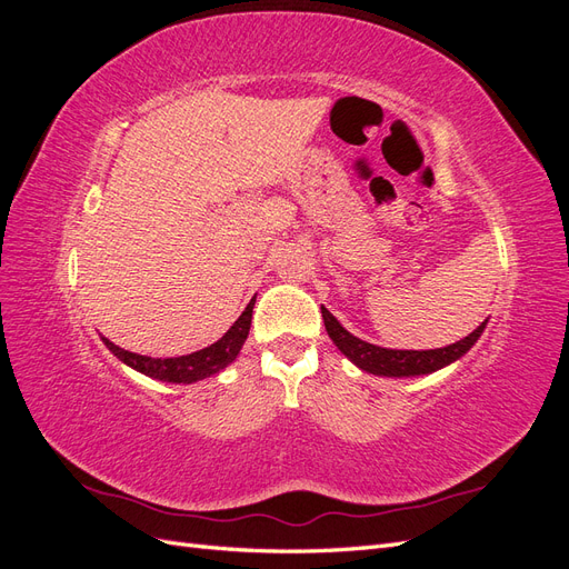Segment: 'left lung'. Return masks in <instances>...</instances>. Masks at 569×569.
<instances>
[{
    "label": "left lung",
    "mask_w": 569,
    "mask_h": 569,
    "mask_svg": "<svg viewBox=\"0 0 569 569\" xmlns=\"http://www.w3.org/2000/svg\"><path fill=\"white\" fill-rule=\"evenodd\" d=\"M320 311L325 320V330L335 341V347L347 356L356 368L377 377H418V375H432L446 366H451L475 347L489 322L485 320L475 332H470L468 337L456 343H449V347L443 349H429V351L403 349L401 351V349H385V347H377V343L358 339L330 311H327L325 306Z\"/></svg>",
    "instance_id": "left-lung-1"
}]
</instances>
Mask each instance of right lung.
I'll return each instance as SVG.
<instances>
[{"mask_svg": "<svg viewBox=\"0 0 569 569\" xmlns=\"http://www.w3.org/2000/svg\"><path fill=\"white\" fill-rule=\"evenodd\" d=\"M253 303L256 297L249 301V306L234 320L230 330L222 335L211 347H206L201 351L178 356V358H151V356H140L116 347L113 341L107 337H101V341L107 343V349L123 363L137 372H142L151 380L159 382H173V385H192L199 380H206V377L218 375L220 370H226L232 360L242 351L244 341L249 337V327H251V313H253Z\"/></svg>", "mask_w": 569, "mask_h": 569, "instance_id": "right-lung-1", "label": "right lung"}]
</instances>
